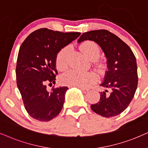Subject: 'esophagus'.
<instances>
[{"label": "esophagus", "instance_id": "34e87169", "mask_svg": "<svg viewBox=\"0 0 148 148\" xmlns=\"http://www.w3.org/2000/svg\"><path fill=\"white\" fill-rule=\"evenodd\" d=\"M80 89V90H81L82 91H83V93H87L88 91H89V89H85V88H83V87H78Z\"/></svg>", "mask_w": 148, "mask_h": 148}]
</instances>
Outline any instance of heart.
<instances>
[{"label":"heart","instance_id":"1","mask_svg":"<svg viewBox=\"0 0 148 148\" xmlns=\"http://www.w3.org/2000/svg\"><path fill=\"white\" fill-rule=\"evenodd\" d=\"M80 48L83 53L91 61H95L99 57L100 48L98 44L92 41H87L82 43ZM70 48L65 47L58 52L56 57V65L60 70H65L68 65V55ZM98 68H102V65H98ZM97 76L92 72H85L72 70L65 74L61 78V82L65 85L80 87H87L96 81Z\"/></svg>","mask_w":148,"mask_h":148}]
</instances>
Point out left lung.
I'll return each mask as SVG.
<instances>
[{
  "mask_svg": "<svg viewBox=\"0 0 148 148\" xmlns=\"http://www.w3.org/2000/svg\"><path fill=\"white\" fill-rule=\"evenodd\" d=\"M90 40L98 44L106 57L107 70L100 86V99L91 104L95 113L111 117L122 113L130 104L137 88L138 76L136 58L130 47L115 35L106 30L84 33L78 43Z\"/></svg>",
  "mask_w": 148,
  "mask_h": 148,
  "instance_id": "1",
  "label": "left lung"
}]
</instances>
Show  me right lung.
<instances>
[{"instance_id": "right-lung-1", "label": "right lung", "mask_w": 148, "mask_h": 148, "mask_svg": "<svg viewBox=\"0 0 148 148\" xmlns=\"http://www.w3.org/2000/svg\"><path fill=\"white\" fill-rule=\"evenodd\" d=\"M80 33H62L46 28L31 33L22 43L16 65L17 85L24 107L31 117L48 121L62 109L68 88L46 89L55 83L56 57L60 50L75 40Z\"/></svg>"}]
</instances>
